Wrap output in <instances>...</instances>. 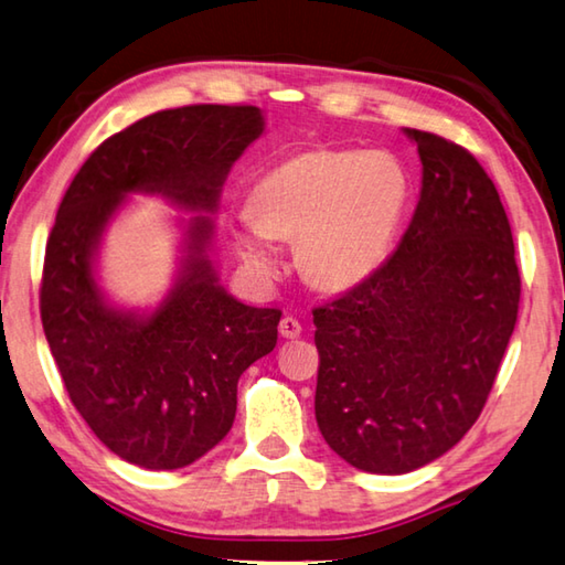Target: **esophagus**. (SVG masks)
<instances>
[{"instance_id": "1", "label": "esophagus", "mask_w": 565, "mask_h": 565, "mask_svg": "<svg viewBox=\"0 0 565 565\" xmlns=\"http://www.w3.org/2000/svg\"><path fill=\"white\" fill-rule=\"evenodd\" d=\"M279 333L284 338H299L301 335V321L294 316H284L281 323H279Z\"/></svg>"}]
</instances>
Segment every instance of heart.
<instances>
[{
  "label": "heart",
  "mask_w": 565,
  "mask_h": 565,
  "mask_svg": "<svg viewBox=\"0 0 565 565\" xmlns=\"http://www.w3.org/2000/svg\"><path fill=\"white\" fill-rule=\"evenodd\" d=\"M409 200L403 166L385 152H306L262 178L252 210L239 212L244 259L279 269L274 237L299 239V259L323 289L371 276L393 244Z\"/></svg>",
  "instance_id": "1"
}]
</instances>
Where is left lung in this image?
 Wrapping results in <instances>:
<instances>
[{
	"instance_id": "1",
	"label": "left lung",
	"mask_w": 565,
	"mask_h": 565,
	"mask_svg": "<svg viewBox=\"0 0 565 565\" xmlns=\"http://www.w3.org/2000/svg\"><path fill=\"white\" fill-rule=\"evenodd\" d=\"M423 192L397 249L313 309L316 423L371 475L452 449L484 409L519 316L521 276L494 182L469 150L405 128Z\"/></svg>"
}]
</instances>
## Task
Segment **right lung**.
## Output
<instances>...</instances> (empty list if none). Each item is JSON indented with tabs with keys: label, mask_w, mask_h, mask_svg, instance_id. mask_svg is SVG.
Segmentation results:
<instances>
[{
	"label": "right lung",
	"mask_w": 565,
	"mask_h": 565,
	"mask_svg": "<svg viewBox=\"0 0 565 565\" xmlns=\"http://www.w3.org/2000/svg\"><path fill=\"white\" fill-rule=\"evenodd\" d=\"M262 132L256 106L158 110L100 142L58 204L41 323L71 403L130 465L180 469L222 443L237 413L239 375L274 351L281 311L224 291L210 259V217L190 220L180 276L156 311L116 309L94 276L100 234L130 192L217 212L232 166Z\"/></svg>",
	"instance_id": "obj_1"
}]
</instances>
